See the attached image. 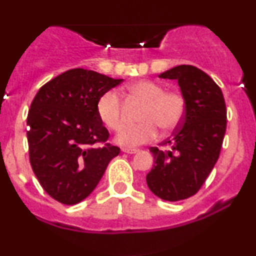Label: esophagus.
Returning a JSON list of instances; mask_svg holds the SVG:
<instances>
[{
	"mask_svg": "<svg viewBox=\"0 0 256 256\" xmlns=\"http://www.w3.org/2000/svg\"><path fill=\"white\" fill-rule=\"evenodd\" d=\"M122 152H126V154H136L138 152V149H134V148H122Z\"/></svg>",
	"mask_w": 256,
	"mask_h": 256,
	"instance_id": "obj_1",
	"label": "esophagus"
}]
</instances>
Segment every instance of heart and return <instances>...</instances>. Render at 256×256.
Listing matches in <instances>:
<instances>
[{
	"mask_svg": "<svg viewBox=\"0 0 256 256\" xmlns=\"http://www.w3.org/2000/svg\"><path fill=\"white\" fill-rule=\"evenodd\" d=\"M125 96L144 104L140 112V124L126 126L122 101L114 90L104 92L96 104V113L106 128L122 132L116 140L120 146H137L152 140L158 136V128L172 131L182 122L185 112V101L177 91H165L162 84L154 80H136L126 85Z\"/></svg>",
	"mask_w": 256,
	"mask_h": 256,
	"instance_id": "heart-1",
	"label": "heart"
}]
</instances>
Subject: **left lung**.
<instances>
[{
	"label": "left lung",
	"mask_w": 256,
	"mask_h": 256,
	"mask_svg": "<svg viewBox=\"0 0 256 256\" xmlns=\"http://www.w3.org/2000/svg\"><path fill=\"white\" fill-rule=\"evenodd\" d=\"M176 79L185 101L183 120L167 152L150 148L155 165L146 174L150 192L165 201L195 195L218 160L226 131V106L222 90L207 73L180 64L158 74Z\"/></svg>",
	"instance_id": "obj_1"
}]
</instances>
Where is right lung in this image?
Here are the masks:
<instances>
[{
	"label": "right lung",
	"instance_id": "right-lung-1",
	"mask_svg": "<svg viewBox=\"0 0 256 256\" xmlns=\"http://www.w3.org/2000/svg\"><path fill=\"white\" fill-rule=\"evenodd\" d=\"M122 79L73 68L44 84L28 116V142L34 173L48 195L76 204L98 186L108 164L120 149L106 143L104 128L96 113L98 98Z\"/></svg>",
	"mask_w": 256,
	"mask_h": 256
}]
</instances>
